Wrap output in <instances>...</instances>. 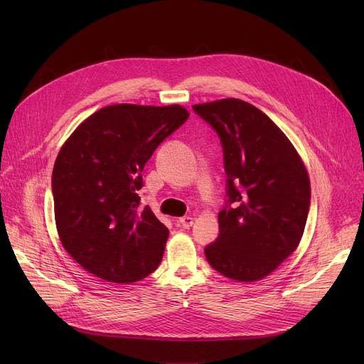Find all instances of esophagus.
Listing matches in <instances>:
<instances>
[{
  "label": "esophagus",
  "instance_id": "34e87169",
  "mask_svg": "<svg viewBox=\"0 0 364 364\" xmlns=\"http://www.w3.org/2000/svg\"><path fill=\"white\" fill-rule=\"evenodd\" d=\"M178 223H180V225H181L183 228H190V227L193 225L195 218H193V217H190V215H186V217L178 218Z\"/></svg>",
  "mask_w": 364,
  "mask_h": 364
}]
</instances>
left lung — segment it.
<instances>
[{
  "label": "left lung",
  "instance_id": "obj_1",
  "mask_svg": "<svg viewBox=\"0 0 364 364\" xmlns=\"http://www.w3.org/2000/svg\"><path fill=\"white\" fill-rule=\"evenodd\" d=\"M221 139L228 205L205 255L224 277L257 282L301 242L311 186L296 149L258 107L240 99L193 105Z\"/></svg>",
  "mask_w": 364,
  "mask_h": 364
}]
</instances>
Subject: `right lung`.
I'll return each instance as SVG.
<instances>
[{
  "label": "right lung",
  "mask_w": 364,
  "mask_h": 364,
  "mask_svg": "<svg viewBox=\"0 0 364 364\" xmlns=\"http://www.w3.org/2000/svg\"><path fill=\"white\" fill-rule=\"evenodd\" d=\"M188 114L180 105H112L62 146L51 180L55 228L88 273L132 283L158 269L169 232L149 206L140 208L137 192L146 162Z\"/></svg>",
  "instance_id": "obj_1"
}]
</instances>
